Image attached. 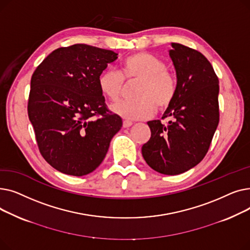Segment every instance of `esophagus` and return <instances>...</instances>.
I'll list each match as a JSON object with an SVG mask.
<instances>
[{
  "label": "esophagus",
  "instance_id": "1",
  "mask_svg": "<svg viewBox=\"0 0 250 250\" xmlns=\"http://www.w3.org/2000/svg\"><path fill=\"white\" fill-rule=\"evenodd\" d=\"M133 125V123L132 122H129V121H124V123H123V125H124V127H129L130 125Z\"/></svg>",
  "mask_w": 250,
  "mask_h": 250
}]
</instances>
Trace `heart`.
Masks as SVG:
<instances>
[{
    "label": "heart",
    "instance_id": "1",
    "mask_svg": "<svg viewBox=\"0 0 250 250\" xmlns=\"http://www.w3.org/2000/svg\"><path fill=\"white\" fill-rule=\"evenodd\" d=\"M125 81L139 80L135 99L123 100L112 105L111 109L125 120H145L156 109L164 110L174 101L178 81L173 72L166 69V63L150 52L140 51L126 57L121 63V71H103L98 77L101 94L115 102L121 97Z\"/></svg>",
    "mask_w": 250,
    "mask_h": 250
}]
</instances>
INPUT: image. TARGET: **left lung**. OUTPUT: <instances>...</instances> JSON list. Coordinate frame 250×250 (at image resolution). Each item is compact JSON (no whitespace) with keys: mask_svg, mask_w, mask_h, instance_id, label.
<instances>
[{"mask_svg":"<svg viewBox=\"0 0 250 250\" xmlns=\"http://www.w3.org/2000/svg\"><path fill=\"white\" fill-rule=\"evenodd\" d=\"M176 70L177 95L161 121L148 122L150 140L142 154L155 171L177 175L198 165L211 145L220 120L219 79L207 58L196 49L172 43L169 50Z\"/></svg>","mask_w":250,"mask_h":250,"instance_id":"left-lung-1","label":"left lung"}]
</instances>
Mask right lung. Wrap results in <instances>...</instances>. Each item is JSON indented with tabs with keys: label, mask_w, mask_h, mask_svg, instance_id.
Instances as JSON below:
<instances>
[{
	"label": "right lung",
	"mask_w": 250,
	"mask_h": 250,
	"mask_svg": "<svg viewBox=\"0 0 250 250\" xmlns=\"http://www.w3.org/2000/svg\"><path fill=\"white\" fill-rule=\"evenodd\" d=\"M116 59L112 50L78 43L54 50L32 74L28 117L39 152L62 173L94 171L123 125L98 87V77Z\"/></svg>",
	"instance_id": "add662e5"
}]
</instances>
